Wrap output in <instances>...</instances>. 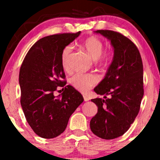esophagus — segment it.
Returning <instances> with one entry per match:
<instances>
[{"mask_svg": "<svg viewBox=\"0 0 160 160\" xmlns=\"http://www.w3.org/2000/svg\"><path fill=\"white\" fill-rule=\"evenodd\" d=\"M83 98H84V101H85V102H88V101L89 100V98H88L87 96H86V95H83Z\"/></svg>", "mask_w": 160, "mask_h": 160, "instance_id": "obj_1", "label": "esophagus"}]
</instances>
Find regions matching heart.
<instances>
[{"instance_id": "1", "label": "heart", "mask_w": 160, "mask_h": 160, "mask_svg": "<svg viewBox=\"0 0 160 160\" xmlns=\"http://www.w3.org/2000/svg\"><path fill=\"white\" fill-rule=\"evenodd\" d=\"M82 44L89 54L95 60V63L98 65H107L111 62V53L109 52H103L104 43L98 37H89L85 39ZM72 49L73 47L71 44L67 45L62 49V64L64 68L67 67L69 56L72 52ZM98 80V78L95 74L77 73L69 79V82L75 89L81 92H86L96 85Z\"/></svg>"}]
</instances>
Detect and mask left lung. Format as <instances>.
Wrapping results in <instances>:
<instances>
[{
    "instance_id": "obj_1",
    "label": "left lung",
    "mask_w": 160,
    "mask_h": 160,
    "mask_svg": "<svg viewBox=\"0 0 160 160\" xmlns=\"http://www.w3.org/2000/svg\"><path fill=\"white\" fill-rule=\"evenodd\" d=\"M95 32L111 40L114 56L105 78L94 89L105 99L91 100L98 112L90 128L98 137L110 140L123 135L138 113L144 95L143 64L136 45L126 36L111 30Z\"/></svg>"
}]
</instances>
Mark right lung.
Masks as SVG:
<instances>
[{"mask_svg": "<svg viewBox=\"0 0 160 160\" xmlns=\"http://www.w3.org/2000/svg\"><path fill=\"white\" fill-rule=\"evenodd\" d=\"M80 34L63 33L41 38L31 47L20 68V102L24 114L33 131L43 138L61 135L70 117L83 102L78 90L65 86L62 64V49ZM58 86L62 87V93L56 98L53 93Z\"/></svg>", "mask_w": 160, "mask_h": 160, "instance_id": "right-lung-1", "label": "right lung"}]
</instances>
